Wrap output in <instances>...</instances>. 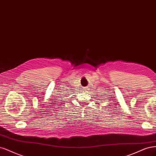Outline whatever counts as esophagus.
<instances>
[{
	"label": "esophagus",
	"instance_id": "34e87169",
	"mask_svg": "<svg viewBox=\"0 0 156 156\" xmlns=\"http://www.w3.org/2000/svg\"><path fill=\"white\" fill-rule=\"evenodd\" d=\"M89 86H87V87H83L82 89H83V90H84L85 91H87V90H88V89H89Z\"/></svg>",
	"mask_w": 156,
	"mask_h": 156
}]
</instances>
